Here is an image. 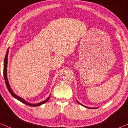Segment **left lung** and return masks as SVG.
I'll return each instance as SVG.
<instances>
[{
  "label": "left lung",
  "mask_w": 128,
  "mask_h": 128,
  "mask_svg": "<svg viewBox=\"0 0 128 128\" xmlns=\"http://www.w3.org/2000/svg\"><path fill=\"white\" fill-rule=\"evenodd\" d=\"M77 102H78V104H80V102H78V101H77ZM81 105H82V104H81ZM82 106H83V105H82ZM91 109H92V108H91Z\"/></svg>",
  "instance_id": "1"
}]
</instances>
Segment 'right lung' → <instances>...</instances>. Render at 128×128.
<instances>
[{
	"instance_id": "right-lung-1",
	"label": "right lung",
	"mask_w": 128,
	"mask_h": 128,
	"mask_svg": "<svg viewBox=\"0 0 128 128\" xmlns=\"http://www.w3.org/2000/svg\"><path fill=\"white\" fill-rule=\"evenodd\" d=\"M8 49H9V48H8V51H7V52H6V56H5V58H4V68H3V75H4V80H5V83H6L7 88H8V92H10V93L11 94V95H12V96H13V97H14L16 99L18 100L21 101V102H22L24 103V104H26V105H27V106H41V105L44 104V103L47 102V101H48V100L50 99V96L48 98L46 99V100L43 101V102L38 103V104H30V103L27 102V101L24 100V99H22V98L18 97V96H16L14 93L13 92V91H12V90L11 89V88H10L9 84H8V78H7V64H8Z\"/></svg>"
}]
</instances>
